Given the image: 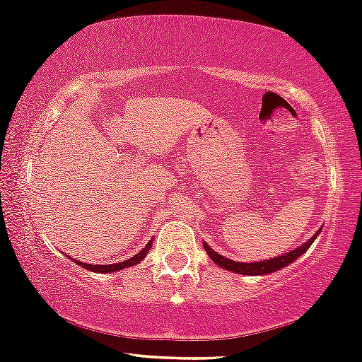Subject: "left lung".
I'll return each instance as SVG.
<instances>
[{
	"instance_id": "1",
	"label": "left lung",
	"mask_w": 362,
	"mask_h": 362,
	"mask_svg": "<svg viewBox=\"0 0 362 362\" xmlns=\"http://www.w3.org/2000/svg\"><path fill=\"white\" fill-rule=\"evenodd\" d=\"M321 230H317V233H320ZM317 233L311 237L308 242H305L304 245H299V247L292 249L291 252H285V254H280L278 257H273V259H266V261H257V263H239V261H232L228 259V257L221 256V254L214 252L211 247H209L208 244H202V247H204V251L208 252V256L211 257V259L216 263L218 266H221V268L225 269H230V272L233 273H239V275H268V273H273L276 272V269H281L285 268V266H288L293 261L297 259V257H300L303 254L308 251L309 247H311V244L315 242V239L317 237Z\"/></svg>"
}]
</instances>
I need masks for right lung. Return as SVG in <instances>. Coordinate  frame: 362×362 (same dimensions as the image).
Here are the masks:
<instances>
[{
  "label": "right lung",
  "mask_w": 362,
  "mask_h": 362,
  "mask_svg": "<svg viewBox=\"0 0 362 362\" xmlns=\"http://www.w3.org/2000/svg\"><path fill=\"white\" fill-rule=\"evenodd\" d=\"M151 245H153V239L148 242V245H146L144 249H142L141 252H137L136 256L130 257V259L123 261V263H115V264H89V263H82V261H77V264H81L82 268L89 269V272H94V273H111V272H120L123 268H129V266H134L137 263H141L142 259H144L146 256H148Z\"/></svg>",
  "instance_id": "obj_1"
}]
</instances>
